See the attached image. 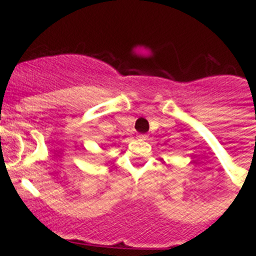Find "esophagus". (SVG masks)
<instances>
[{
  "instance_id": "34e87169",
  "label": "esophagus",
  "mask_w": 256,
  "mask_h": 256,
  "mask_svg": "<svg viewBox=\"0 0 256 256\" xmlns=\"http://www.w3.org/2000/svg\"><path fill=\"white\" fill-rule=\"evenodd\" d=\"M136 140H148V136H146V134H138V136H136Z\"/></svg>"
}]
</instances>
